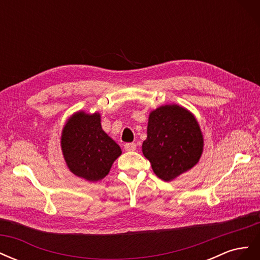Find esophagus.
<instances>
[{
  "label": "esophagus",
  "instance_id": "1",
  "mask_svg": "<svg viewBox=\"0 0 260 260\" xmlns=\"http://www.w3.org/2000/svg\"><path fill=\"white\" fill-rule=\"evenodd\" d=\"M137 144L136 143H125L124 144V149L125 151H136Z\"/></svg>",
  "mask_w": 260,
  "mask_h": 260
}]
</instances>
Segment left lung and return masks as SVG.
Instances as JSON below:
<instances>
[{
	"mask_svg": "<svg viewBox=\"0 0 260 260\" xmlns=\"http://www.w3.org/2000/svg\"><path fill=\"white\" fill-rule=\"evenodd\" d=\"M142 151L155 175L164 181L190 170L203 152V136L195 117L179 105L155 109L148 118Z\"/></svg>",
	"mask_w": 260,
	"mask_h": 260,
	"instance_id": "1",
	"label": "left lung"
}]
</instances>
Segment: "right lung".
<instances>
[{
    "label": "right lung",
    "mask_w": 260,
    "mask_h": 260,
    "mask_svg": "<svg viewBox=\"0 0 260 260\" xmlns=\"http://www.w3.org/2000/svg\"><path fill=\"white\" fill-rule=\"evenodd\" d=\"M61 149L69 170L88 181L108 175L121 149L101 127L100 114H75L65 124Z\"/></svg>",
    "instance_id": "1"
}]
</instances>
